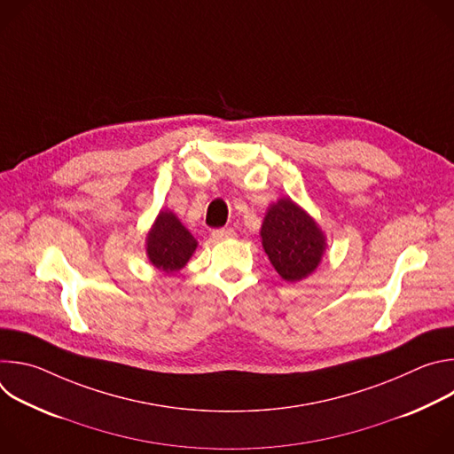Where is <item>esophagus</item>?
I'll return each instance as SVG.
<instances>
[{
  "label": "esophagus",
  "instance_id": "34e87169",
  "mask_svg": "<svg viewBox=\"0 0 454 454\" xmlns=\"http://www.w3.org/2000/svg\"><path fill=\"white\" fill-rule=\"evenodd\" d=\"M235 237H237V233L231 228H223V230H214L212 231L214 240H226V239H235Z\"/></svg>",
  "mask_w": 454,
  "mask_h": 454
}]
</instances>
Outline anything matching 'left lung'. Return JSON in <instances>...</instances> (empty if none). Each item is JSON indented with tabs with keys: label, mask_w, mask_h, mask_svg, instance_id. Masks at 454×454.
<instances>
[{
	"label": "left lung",
	"mask_w": 454,
	"mask_h": 454,
	"mask_svg": "<svg viewBox=\"0 0 454 454\" xmlns=\"http://www.w3.org/2000/svg\"><path fill=\"white\" fill-rule=\"evenodd\" d=\"M261 239L270 262L286 282L310 277L327 251V237L321 226L291 198L270 205Z\"/></svg>",
	"instance_id": "1"
}]
</instances>
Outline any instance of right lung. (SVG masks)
<instances>
[{
    "mask_svg": "<svg viewBox=\"0 0 454 454\" xmlns=\"http://www.w3.org/2000/svg\"><path fill=\"white\" fill-rule=\"evenodd\" d=\"M198 249V240L170 210H160L145 235V254L161 273L181 271Z\"/></svg>",
    "mask_w": 454,
    "mask_h": 454,
    "instance_id": "obj_1",
    "label": "right lung"
}]
</instances>
